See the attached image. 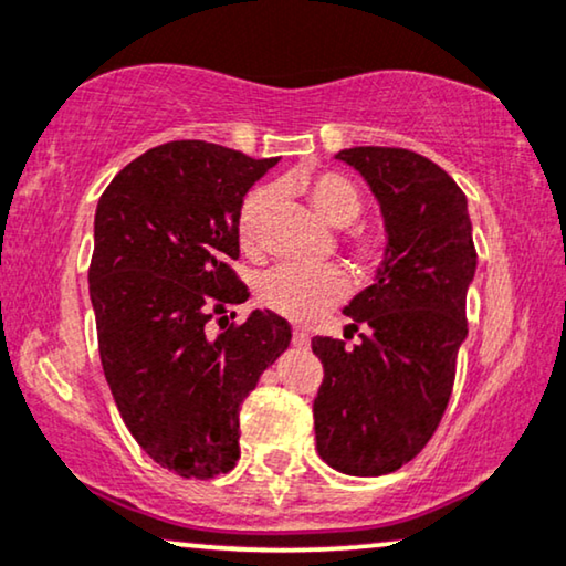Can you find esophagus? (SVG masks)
<instances>
[{"label": "esophagus", "instance_id": "1", "mask_svg": "<svg viewBox=\"0 0 566 566\" xmlns=\"http://www.w3.org/2000/svg\"><path fill=\"white\" fill-rule=\"evenodd\" d=\"M293 346L306 348V346H310V335H306L304 329H293Z\"/></svg>", "mask_w": 566, "mask_h": 566}]
</instances>
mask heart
<instances>
[{
	"label": "heart",
	"instance_id": "b5f03b06",
	"mask_svg": "<svg viewBox=\"0 0 566 566\" xmlns=\"http://www.w3.org/2000/svg\"><path fill=\"white\" fill-rule=\"evenodd\" d=\"M296 189L310 200L314 210L327 220L335 229L350 226L361 216L364 197L358 187L348 176L337 171H306L296 179ZM275 189L273 187H254L244 197L239 208L237 229L239 239L244 247H252L265 229L268 212L273 208ZM346 244L354 254V260L364 270L379 268L390 252V241L387 233L374 226H356L346 233ZM260 301L281 317L293 322H312L322 314L340 304L348 293L346 273L340 268H291L281 265L268 270L256 283Z\"/></svg>",
	"mask_w": 566,
	"mask_h": 566
}]
</instances>
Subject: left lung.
I'll return each mask as SVG.
<instances>
[{
  "instance_id": "obj_1",
  "label": "left lung",
  "mask_w": 566,
  "mask_h": 566,
  "mask_svg": "<svg viewBox=\"0 0 566 566\" xmlns=\"http://www.w3.org/2000/svg\"><path fill=\"white\" fill-rule=\"evenodd\" d=\"M335 158L364 176L379 200L390 252L377 281L346 306L358 346L314 337L322 361L314 398L317 452L335 471L385 475L434 437L468 335L475 275L473 229L462 189L434 160L406 148H348Z\"/></svg>"
}]
</instances>
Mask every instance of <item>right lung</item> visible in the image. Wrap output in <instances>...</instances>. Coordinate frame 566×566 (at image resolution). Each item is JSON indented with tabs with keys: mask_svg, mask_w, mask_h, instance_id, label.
<instances>
[{
	"mask_svg": "<svg viewBox=\"0 0 566 566\" xmlns=\"http://www.w3.org/2000/svg\"><path fill=\"white\" fill-rule=\"evenodd\" d=\"M275 164L176 139L124 166L95 208L87 283L106 381L135 442L181 479L237 465L241 402L291 343L268 310L226 317L249 298L231 268L239 208Z\"/></svg>",
	"mask_w": 566,
	"mask_h": 566,
	"instance_id": "1",
	"label": "right lung"
}]
</instances>
